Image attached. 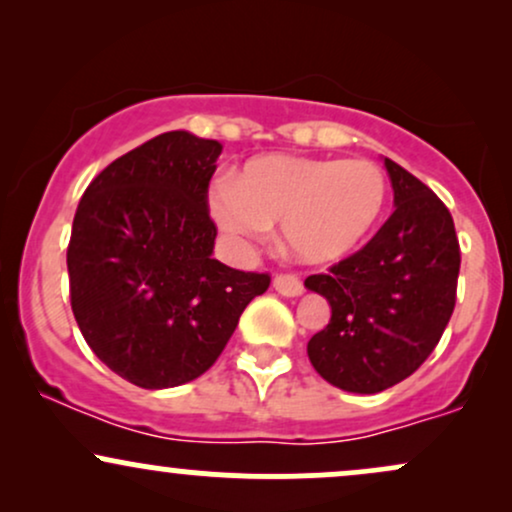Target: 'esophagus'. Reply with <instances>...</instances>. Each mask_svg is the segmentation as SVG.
I'll return each instance as SVG.
<instances>
[{
  "label": "esophagus",
  "mask_w": 512,
  "mask_h": 512,
  "mask_svg": "<svg viewBox=\"0 0 512 512\" xmlns=\"http://www.w3.org/2000/svg\"><path fill=\"white\" fill-rule=\"evenodd\" d=\"M272 286L276 293L286 298H298L303 293V281L293 274H276Z\"/></svg>",
  "instance_id": "obj_1"
}]
</instances>
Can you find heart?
Returning <instances> with one entry per match:
<instances>
[{"label": "heart", "instance_id": "obj_1", "mask_svg": "<svg viewBox=\"0 0 512 512\" xmlns=\"http://www.w3.org/2000/svg\"><path fill=\"white\" fill-rule=\"evenodd\" d=\"M385 204V173L366 158L260 156L245 163L236 185L221 180L209 195L211 219L233 245L260 243L281 223L286 250L313 264L344 260L361 248Z\"/></svg>", "mask_w": 512, "mask_h": 512}]
</instances>
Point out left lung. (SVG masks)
Here are the masks:
<instances>
[{
    "label": "left lung",
    "instance_id": "1",
    "mask_svg": "<svg viewBox=\"0 0 512 512\" xmlns=\"http://www.w3.org/2000/svg\"><path fill=\"white\" fill-rule=\"evenodd\" d=\"M395 211L366 248L305 279L332 308L308 358L327 383L375 395L402 383L436 349L455 308L460 243L448 207L390 158Z\"/></svg>",
    "mask_w": 512,
    "mask_h": 512
}]
</instances>
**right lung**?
<instances>
[{"label":"right lung","instance_id":"right-lung-1","mask_svg":"<svg viewBox=\"0 0 512 512\" xmlns=\"http://www.w3.org/2000/svg\"><path fill=\"white\" fill-rule=\"evenodd\" d=\"M223 146L185 129L110 163L76 207L67 250L72 310L120 378L166 390L214 366L267 274L214 260L207 187Z\"/></svg>","mask_w":512,"mask_h":512}]
</instances>
